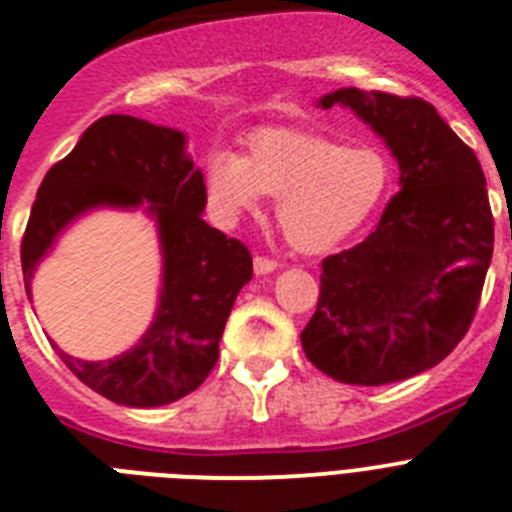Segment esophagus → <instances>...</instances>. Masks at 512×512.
Segmentation results:
<instances>
[{"label": "esophagus", "instance_id": "34e87169", "mask_svg": "<svg viewBox=\"0 0 512 512\" xmlns=\"http://www.w3.org/2000/svg\"><path fill=\"white\" fill-rule=\"evenodd\" d=\"M277 266V261L269 259V256H256V259H253V271H256V274H271Z\"/></svg>", "mask_w": 512, "mask_h": 512}]
</instances>
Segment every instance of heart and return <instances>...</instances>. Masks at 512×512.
Masks as SVG:
<instances>
[{
    "instance_id": "1",
    "label": "heart",
    "mask_w": 512,
    "mask_h": 512,
    "mask_svg": "<svg viewBox=\"0 0 512 512\" xmlns=\"http://www.w3.org/2000/svg\"><path fill=\"white\" fill-rule=\"evenodd\" d=\"M392 184V164L374 143L343 146L302 130H259L243 156L212 153L210 197L228 217L277 200V223L297 251L325 253L364 228Z\"/></svg>"
}]
</instances>
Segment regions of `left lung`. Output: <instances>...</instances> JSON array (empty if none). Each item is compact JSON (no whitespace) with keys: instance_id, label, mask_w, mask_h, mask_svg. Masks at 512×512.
<instances>
[{"instance_id":"left-lung-1","label":"left lung","mask_w":512,"mask_h":512,"mask_svg":"<svg viewBox=\"0 0 512 512\" xmlns=\"http://www.w3.org/2000/svg\"><path fill=\"white\" fill-rule=\"evenodd\" d=\"M384 138L400 192L359 246L323 259L305 356L343 384L400 382L443 361L467 336L492 261L495 223L472 148L418 97L338 89Z\"/></svg>"}]
</instances>
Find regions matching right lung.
<instances>
[{
	"label": "right lung",
	"mask_w": 512,
	"mask_h": 512,
	"mask_svg": "<svg viewBox=\"0 0 512 512\" xmlns=\"http://www.w3.org/2000/svg\"><path fill=\"white\" fill-rule=\"evenodd\" d=\"M205 202V179L194 169L184 133L130 115L99 117L40 184L20 248L27 295L38 261L79 215L146 205L156 217L164 279L151 328L130 351L107 361L58 351L81 382L117 405L158 408L182 400L217 364L235 297L253 277V259L241 241L202 220Z\"/></svg>",
	"instance_id": "obj_1"
}]
</instances>
